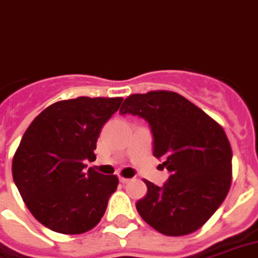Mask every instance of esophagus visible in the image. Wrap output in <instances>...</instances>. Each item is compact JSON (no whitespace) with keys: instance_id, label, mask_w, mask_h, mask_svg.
<instances>
[{"instance_id":"obj_1","label":"esophagus","mask_w":258,"mask_h":258,"mask_svg":"<svg viewBox=\"0 0 258 258\" xmlns=\"http://www.w3.org/2000/svg\"><path fill=\"white\" fill-rule=\"evenodd\" d=\"M129 180H131V178H126V177H119V181H121L122 184H126V183H129Z\"/></svg>"}]
</instances>
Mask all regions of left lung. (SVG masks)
Here are the masks:
<instances>
[{
    "label": "left lung",
    "instance_id": "1",
    "mask_svg": "<svg viewBox=\"0 0 258 258\" xmlns=\"http://www.w3.org/2000/svg\"><path fill=\"white\" fill-rule=\"evenodd\" d=\"M121 114L144 118L154 135V157L170 172L163 187L144 180L136 204L142 219L168 236L195 232L224 202L232 183V150L223 126L170 90L127 96Z\"/></svg>",
    "mask_w": 258,
    "mask_h": 258
}]
</instances>
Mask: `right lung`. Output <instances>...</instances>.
Masks as SVG:
<instances>
[{
  "mask_svg": "<svg viewBox=\"0 0 258 258\" xmlns=\"http://www.w3.org/2000/svg\"><path fill=\"white\" fill-rule=\"evenodd\" d=\"M122 97L56 101L34 118L12 159L13 181L35 219L54 232L84 234L99 224L119 180L89 168L101 126Z\"/></svg>",
  "mask_w": 258,
  "mask_h": 258,
  "instance_id": "obj_1",
  "label": "right lung"
}]
</instances>
